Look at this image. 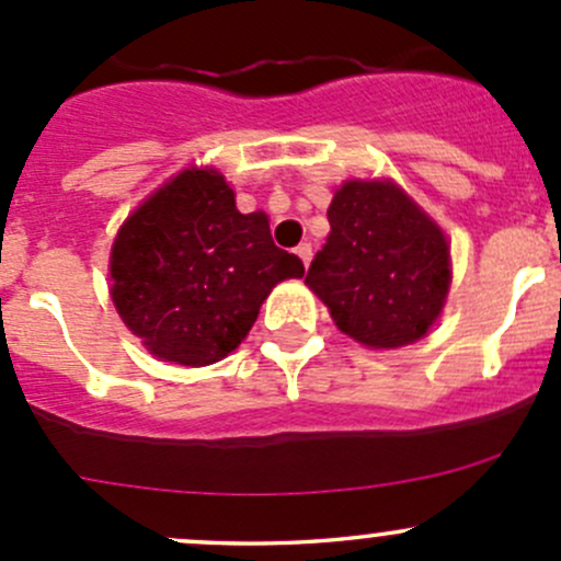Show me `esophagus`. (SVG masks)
<instances>
[{
  "mask_svg": "<svg viewBox=\"0 0 561 561\" xmlns=\"http://www.w3.org/2000/svg\"><path fill=\"white\" fill-rule=\"evenodd\" d=\"M296 254L301 257V263L309 268V263H312V244H301L296 249Z\"/></svg>",
  "mask_w": 561,
  "mask_h": 561,
  "instance_id": "esophagus-1",
  "label": "esophagus"
}]
</instances>
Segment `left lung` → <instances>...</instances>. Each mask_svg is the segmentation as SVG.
Instances as JSON below:
<instances>
[{
    "label": "left lung",
    "mask_w": 561,
    "mask_h": 561,
    "mask_svg": "<svg viewBox=\"0 0 561 561\" xmlns=\"http://www.w3.org/2000/svg\"><path fill=\"white\" fill-rule=\"evenodd\" d=\"M328 222L307 285L339 331L366 347L426 336L450 287L443 230L390 181H347L333 195Z\"/></svg>",
    "instance_id": "left-lung-1"
}]
</instances>
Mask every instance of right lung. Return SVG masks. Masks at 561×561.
Here are the masks:
<instances>
[{"instance_id":"add662e5","label":"right lung","mask_w":561,"mask_h":561,"mask_svg":"<svg viewBox=\"0 0 561 561\" xmlns=\"http://www.w3.org/2000/svg\"><path fill=\"white\" fill-rule=\"evenodd\" d=\"M304 276L274 244L263 211L241 214L217 171H184L118 230L111 296L151 355L181 366L217 364L257 320L276 282Z\"/></svg>"}]
</instances>
